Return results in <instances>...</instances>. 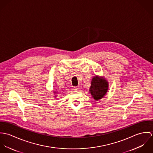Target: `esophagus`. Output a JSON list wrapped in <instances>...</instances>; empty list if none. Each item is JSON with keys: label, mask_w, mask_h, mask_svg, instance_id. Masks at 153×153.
<instances>
[{"label": "esophagus", "mask_w": 153, "mask_h": 153, "mask_svg": "<svg viewBox=\"0 0 153 153\" xmlns=\"http://www.w3.org/2000/svg\"><path fill=\"white\" fill-rule=\"evenodd\" d=\"M79 87H74L73 88V90H74V91H78V90H79Z\"/></svg>", "instance_id": "1"}]
</instances>
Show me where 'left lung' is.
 <instances>
[{
	"mask_svg": "<svg viewBox=\"0 0 153 153\" xmlns=\"http://www.w3.org/2000/svg\"><path fill=\"white\" fill-rule=\"evenodd\" d=\"M108 88V82L104 76L95 75L92 78L89 93L91 94L92 98L96 101H98L104 98L107 94Z\"/></svg>",
	"mask_w": 153,
	"mask_h": 153,
	"instance_id": "obj_1",
	"label": "left lung"
}]
</instances>
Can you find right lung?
Wrapping results in <instances>:
<instances>
[{
    "instance_id": "right-lung-1",
    "label": "right lung",
    "mask_w": 153,
    "mask_h": 153,
    "mask_svg": "<svg viewBox=\"0 0 153 153\" xmlns=\"http://www.w3.org/2000/svg\"><path fill=\"white\" fill-rule=\"evenodd\" d=\"M53 92H54V94H55V96H53V97H54L55 98H56V97H56V96H57L56 95L58 94V92H57L56 90L53 91Z\"/></svg>"
}]
</instances>
